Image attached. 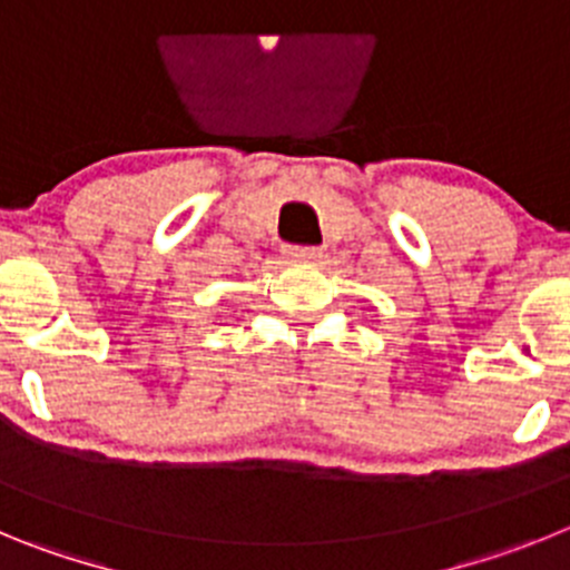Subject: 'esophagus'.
Segmentation results:
<instances>
[{
  "label": "esophagus",
  "mask_w": 570,
  "mask_h": 570,
  "mask_svg": "<svg viewBox=\"0 0 570 570\" xmlns=\"http://www.w3.org/2000/svg\"><path fill=\"white\" fill-rule=\"evenodd\" d=\"M286 258L297 261V264H317L323 258V253L315 247H289L286 249Z\"/></svg>",
  "instance_id": "1"
}]
</instances>
